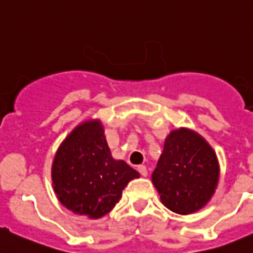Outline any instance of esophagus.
<instances>
[{"instance_id": "obj_1", "label": "esophagus", "mask_w": 253, "mask_h": 253, "mask_svg": "<svg viewBox=\"0 0 253 253\" xmlns=\"http://www.w3.org/2000/svg\"><path fill=\"white\" fill-rule=\"evenodd\" d=\"M137 169H138V172H140V173L142 174L143 177L147 176V169H146V166H143V165H141V166L137 167Z\"/></svg>"}]
</instances>
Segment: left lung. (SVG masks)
<instances>
[{
  "label": "left lung",
  "instance_id": "left-lung-1",
  "mask_svg": "<svg viewBox=\"0 0 253 253\" xmlns=\"http://www.w3.org/2000/svg\"><path fill=\"white\" fill-rule=\"evenodd\" d=\"M219 177L217 156L197 132H169L152 173L162 204L178 214L201 210L213 196Z\"/></svg>",
  "mask_w": 253,
  "mask_h": 253
}]
</instances>
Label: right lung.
<instances>
[{"instance_id": "obj_1", "label": "right lung", "mask_w": 253, "mask_h": 253, "mask_svg": "<svg viewBox=\"0 0 253 253\" xmlns=\"http://www.w3.org/2000/svg\"><path fill=\"white\" fill-rule=\"evenodd\" d=\"M51 176L58 201L66 209L96 219L116 206L127 183L140 173L113 159L101 121L88 120L61 143Z\"/></svg>"}]
</instances>
